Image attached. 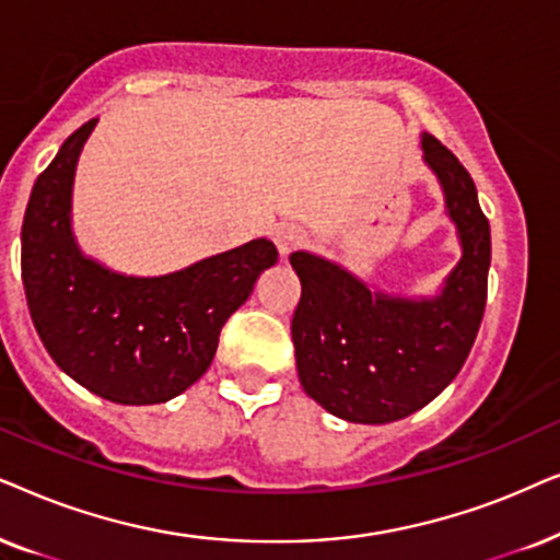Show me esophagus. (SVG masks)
I'll return each instance as SVG.
<instances>
[{"label":"esophagus","mask_w":560,"mask_h":560,"mask_svg":"<svg viewBox=\"0 0 560 560\" xmlns=\"http://www.w3.org/2000/svg\"><path fill=\"white\" fill-rule=\"evenodd\" d=\"M304 241H307V235H304V230L296 225H279L273 233V243L281 256H289V253L304 245Z\"/></svg>","instance_id":"1"}]
</instances>
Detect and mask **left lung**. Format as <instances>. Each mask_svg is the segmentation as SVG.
Instances as JSON below:
<instances>
[{"label": "left lung", "instance_id": "left-lung-1", "mask_svg": "<svg viewBox=\"0 0 560 560\" xmlns=\"http://www.w3.org/2000/svg\"><path fill=\"white\" fill-rule=\"evenodd\" d=\"M422 159L456 222L458 266L430 300L371 292L358 276L312 253L289 256L302 281L292 340L304 392L348 422L384 424L417 412L458 376L487 307L489 220L474 178L441 140L424 132Z\"/></svg>", "mask_w": 560, "mask_h": 560}]
</instances>
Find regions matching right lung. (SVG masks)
I'll list each match as a JSON object with an SVG mask.
<instances>
[{
  "mask_svg": "<svg viewBox=\"0 0 560 560\" xmlns=\"http://www.w3.org/2000/svg\"><path fill=\"white\" fill-rule=\"evenodd\" d=\"M94 125L66 138L37 176L22 220V287L43 346L73 382L117 405H161L210 369L222 325L279 250L258 237L166 276L86 258L71 233V189Z\"/></svg>",
  "mask_w": 560,
  "mask_h": 560,
  "instance_id": "1",
  "label": "right lung"
}]
</instances>
